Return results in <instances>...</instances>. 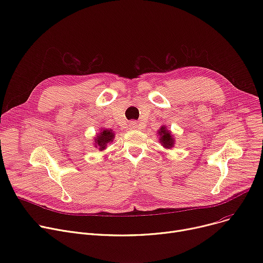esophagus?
I'll use <instances>...</instances> for the list:
<instances>
[{
	"mask_svg": "<svg viewBox=\"0 0 263 263\" xmlns=\"http://www.w3.org/2000/svg\"><path fill=\"white\" fill-rule=\"evenodd\" d=\"M129 129H130V130H134V129H139V124H137V123H135L134 121H131V122L129 123Z\"/></svg>",
	"mask_w": 263,
	"mask_h": 263,
	"instance_id": "esophagus-1",
	"label": "esophagus"
}]
</instances>
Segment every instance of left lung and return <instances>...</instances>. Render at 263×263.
<instances>
[{
  "instance_id": "8db88e82",
  "label": "left lung",
  "mask_w": 263,
  "mask_h": 263,
  "mask_svg": "<svg viewBox=\"0 0 263 263\" xmlns=\"http://www.w3.org/2000/svg\"><path fill=\"white\" fill-rule=\"evenodd\" d=\"M158 134H159V141L165 149H171L174 147L175 139L172 135V132L168 131L166 127L162 126L158 131Z\"/></svg>"
}]
</instances>
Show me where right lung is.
I'll return each mask as SVG.
<instances>
[{
	"instance_id": "1",
	"label": "right lung",
	"mask_w": 263,
	"mask_h": 263,
	"mask_svg": "<svg viewBox=\"0 0 263 263\" xmlns=\"http://www.w3.org/2000/svg\"><path fill=\"white\" fill-rule=\"evenodd\" d=\"M115 139V134L113 130L101 129L99 134L95 137V146L99 147V150L105 149L108 143H112Z\"/></svg>"
}]
</instances>
